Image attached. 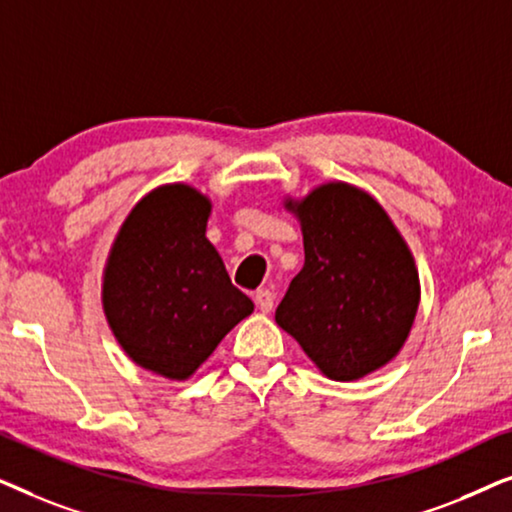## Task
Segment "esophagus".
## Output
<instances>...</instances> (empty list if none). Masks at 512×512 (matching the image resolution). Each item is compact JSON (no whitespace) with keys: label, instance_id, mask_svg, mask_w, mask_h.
Wrapping results in <instances>:
<instances>
[{"label":"esophagus","instance_id":"esophagus-1","mask_svg":"<svg viewBox=\"0 0 512 512\" xmlns=\"http://www.w3.org/2000/svg\"><path fill=\"white\" fill-rule=\"evenodd\" d=\"M254 300H256L258 310H261V312H270L272 305H275V293H272L270 289H258V291L254 293Z\"/></svg>","mask_w":512,"mask_h":512}]
</instances>
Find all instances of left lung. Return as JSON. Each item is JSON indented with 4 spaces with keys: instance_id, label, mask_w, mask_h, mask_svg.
Returning <instances> with one entry per match:
<instances>
[{
    "instance_id": "obj_1",
    "label": "left lung",
    "mask_w": 512,
    "mask_h": 512,
    "mask_svg": "<svg viewBox=\"0 0 512 512\" xmlns=\"http://www.w3.org/2000/svg\"><path fill=\"white\" fill-rule=\"evenodd\" d=\"M305 265L291 279L275 321L326 377L352 382L401 352L419 305L408 244L380 202L331 181L300 202Z\"/></svg>"
}]
</instances>
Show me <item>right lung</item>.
<instances>
[{"label":"right lung","instance_id":"add662e5","mask_svg":"<svg viewBox=\"0 0 512 512\" xmlns=\"http://www.w3.org/2000/svg\"><path fill=\"white\" fill-rule=\"evenodd\" d=\"M212 202L186 184L135 205L104 268V314L137 366L186 380L254 312L205 237Z\"/></svg>","mask_w":512,"mask_h":512}]
</instances>
